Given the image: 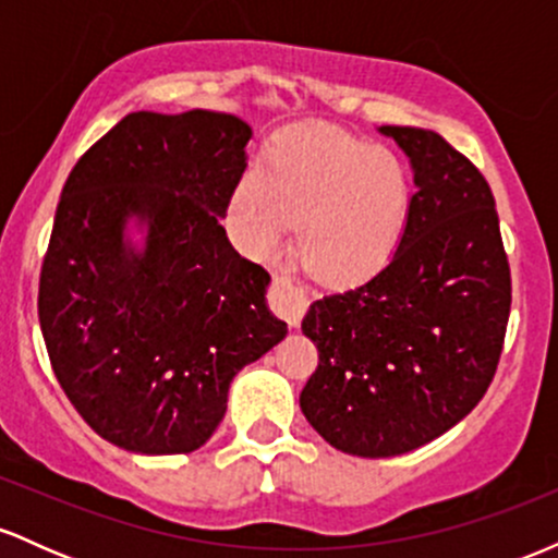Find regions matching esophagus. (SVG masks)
<instances>
[{"instance_id": "esophagus-1", "label": "esophagus", "mask_w": 558, "mask_h": 558, "mask_svg": "<svg viewBox=\"0 0 558 558\" xmlns=\"http://www.w3.org/2000/svg\"><path fill=\"white\" fill-rule=\"evenodd\" d=\"M270 301H272V310L278 312V315L283 317L286 323L291 325V328H299L301 317H304L306 306H310V301H306L304 291L293 288V283L288 278H275L272 280Z\"/></svg>"}]
</instances>
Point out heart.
<instances>
[{
  "instance_id": "obj_1",
  "label": "heart",
  "mask_w": 558,
  "mask_h": 558,
  "mask_svg": "<svg viewBox=\"0 0 558 558\" xmlns=\"http://www.w3.org/2000/svg\"><path fill=\"white\" fill-rule=\"evenodd\" d=\"M412 175L386 146L332 125L286 133L230 198V222L252 257L270 259L296 226L306 272L328 286L373 278L399 252L412 217Z\"/></svg>"
}]
</instances>
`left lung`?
<instances>
[{"label": "left lung", "instance_id": "obj_1", "mask_svg": "<svg viewBox=\"0 0 558 558\" xmlns=\"http://www.w3.org/2000/svg\"><path fill=\"white\" fill-rule=\"evenodd\" d=\"M380 133L412 162L407 235L380 272L315 301L301 323L319 351L301 412L332 448L367 459L430 444L477 407L511 306L488 181L438 133Z\"/></svg>", "mask_w": 558, "mask_h": 558}]
</instances>
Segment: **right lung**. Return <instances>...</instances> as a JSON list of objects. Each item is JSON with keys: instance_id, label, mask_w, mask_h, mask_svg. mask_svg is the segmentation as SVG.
I'll use <instances>...</instances> for the list:
<instances>
[{"instance_id": "right-lung-1", "label": "right lung", "mask_w": 558, "mask_h": 558, "mask_svg": "<svg viewBox=\"0 0 558 558\" xmlns=\"http://www.w3.org/2000/svg\"><path fill=\"white\" fill-rule=\"evenodd\" d=\"M252 128L226 112H131L75 162L38 280L62 390L94 433L146 457L213 438L230 380L286 338L270 275L220 217ZM136 225V247L126 228Z\"/></svg>"}]
</instances>
